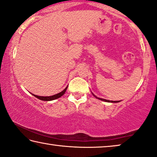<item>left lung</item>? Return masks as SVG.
I'll list each match as a JSON object with an SVG mask.
<instances>
[{
    "instance_id": "obj_1",
    "label": "left lung",
    "mask_w": 157,
    "mask_h": 157,
    "mask_svg": "<svg viewBox=\"0 0 157 157\" xmlns=\"http://www.w3.org/2000/svg\"><path fill=\"white\" fill-rule=\"evenodd\" d=\"M92 94H93V95L94 96V97H96V98H98V99H99V100H101V101H105V102H109V103H118V102H119V101H109V100H106V99H103V98H98V97L97 96H96L95 95H94V94L92 93Z\"/></svg>"
}]
</instances>
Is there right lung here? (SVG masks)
Wrapping results in <instances>:
<instances>
[{
  "mask_svg": "<svg viewBox=\"0 0 157 157\" xmlns=\"http://www.w3.org/2000/svg\"><path fill=\"white\" fill-rule=\"evenodd\" d=\"M67 88H68V86H66V89H64V90H63L61 92H60V93L56 94H55V95H53V96H39L35 95V94H33V96H34L35 97H36L37 98H38L41 101H53V100H55V99L60 98L61 96H63V94H65Z\"/></svg>",
  "mask_w": 157,
  "mask_h": 157,
  "instance_id": "obj_1",
  "label": "right lung"
}]
</instances>
